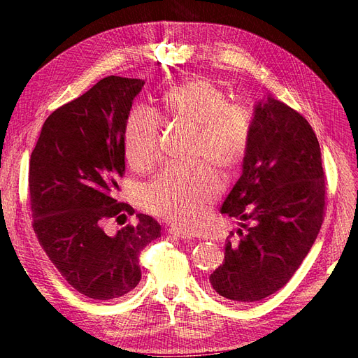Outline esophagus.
Masks as SVG:
<instances>
[{
  "mask_svg": "<svg viewBox=\"0 0 358 358\" xmlns=\"http://www.w3.org/2000/svg\"><path fill=\"white\" fill-rule=\"evenodd\" d=\"M170 234L171 236H175V237H179L180 241H187V242H189V241H192V237L189 236V234H185V233H182V231H179V230H170Z\"/></svg>",
  "mask_w": 358,
  "mask_h": 358,
  "instance_id": "esophagus-1",
  "label": "esophagus"
}]
</instances>
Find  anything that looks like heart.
Here are the masks:
<instances>
[{
  "instance_id": "b5f03b06",
  "label": "heart",
  "mask_w": 358,
  "mask_h": 358,
  "mask_svg": "<svg viewBox=\"0 0 358 358\" xmlns=\"http://www.w3.org/2000/svg\"><path fill=\"white\" fill-rule=\"evenodd\" d=\"M158 110L171 121L197 128L192 159H206L227 178L236 175L246 158L252 136V119L245 107L231 104L213 79L197 76L161 95ZM124 148L136 171L152 169L161 155L159 122L154 112L136 107L127 116ZM222 191L221 178L208 162L170 166L149 183L143 206L176 229L194 233L208 221L212 204Z\"/></svg>"
}]
</instances>
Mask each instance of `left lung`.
Segmentation results:
<instances>
[{
	"label": "left lung",
	"mask_w": 358,
	"mask_h": 358,
	"mask_svg": "<svg viewBox=\"0 0 358 358\" xmlns=\"http://www.w3.org/2000/svg\"><path fill=\"white\" fill-rule=\"evenodd\" d=\"M318 138L309 122L267 96L254 107L242 176L221 213L237 218L239 237L225 242L212 288L236 303L262 300L282 288L315 242L326 208Z\"/></svg>",
	"instance_id": "8db88e82"
}]
</instances>
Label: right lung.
<instances>
[{"label":"right lung","mask_w":358,"mask_h":358,"mask_svg":"<svg viewBox=\"0 0 358 358\" xmlns=\"http://www.w3.org/2000/svg\"><path fill=\"white\" fill-rule=\"evenodd\" d=\"M145 80L109 76L43 124L29 159L32 229L49 259L80 294L110 300L134 289L142 278L138 255L161 236V225L137 213L136 225L115 234L134 209L119 203L125 173L124 127Z\"/></svg>","instance_id":"1"}]
</instances>
